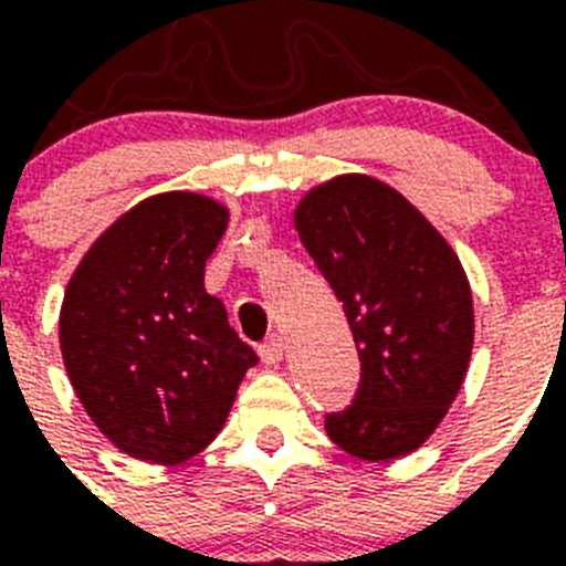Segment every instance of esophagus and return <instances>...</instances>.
<instances>
[{"label": "esophagus", "mask_w": 566, "mask_h": 566, "mask_svg": "<svg viewBox=\"0 0 566 566\" xmlns=\"http://www.w3.org/2000/svg\"><path fill=\"white\" fill-rule=\"evenodd\" d=\"M258 355H261V361L264 364H279L284 355V340L279 335H270L264 344L258 346Z\"/></svg>", "instance_id": "esophagus-1"}]
</instances>
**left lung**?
<instances>
[{"label":"left lung","mask_w":566,"mask_h":566,"mask_svg":"<svg viewBox=\"0 0 566 566\" xmlns=\"http://www.w3.org/2000/svg\"><path fill=\"white\" fill-rule=\"evenodd\" d=\"M296 229L344 302L361 378L328 438L364 461L408 455L438 429L473 349L464 266L402 193L370 176H337L296 208Z\"/></svg>","instance_id":"obj_1"}]
</instances>
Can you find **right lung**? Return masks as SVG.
<instances>
[{
    "label": "right lung",
    "instance_id": "1",
    "mask_svg": "<svg viewBox=\"0 0 566 566\" xmlns=\"http://www.w3.org/2000/svg\"><path fill=\"white\" fill-rule=\"evenodd\" d=\"M229 213L199 193H161L123 213L84 255L61 305V353L84 411L140 461L202 452L258 355L205 291Z\"/></svg>",
    "mask_w": 566,
    "mask_h": 566
}]
</instances>
